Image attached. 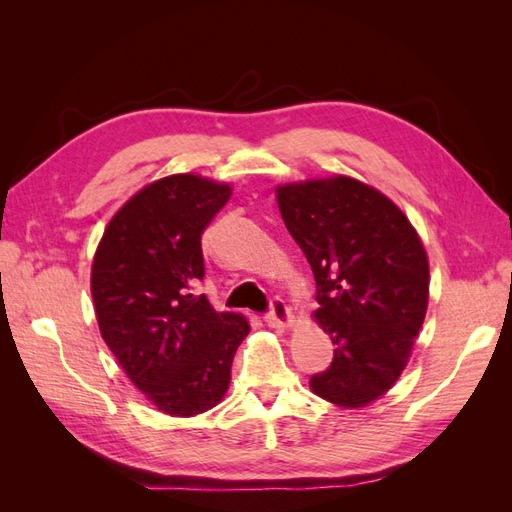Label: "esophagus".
<instances>
[{
	"mask_svg": "<svg viewBox=\"0 0 512 512\" xmlns=\"http://www.w3.org/2000/svg\"><path fill=\"white\" fill-rule=\"evenodd\" d=\"M265 322L275 331H288L292 327L294 316L290 312V307L282 299H273L271 312L265 316Z\"/></svg>",
	"mask_w": 512,
	"mask_h": 512,
	"instance_id": "1",
	"label": "esophagus"
}]
</instances>
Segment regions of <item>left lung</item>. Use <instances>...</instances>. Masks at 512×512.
I'll list each match as a JSON object with an SVG mask.
<instances>
[{"instance_id": "1", "label": "left lung", "mask_w": 512, "mask_h": 512, "mask_svg": "<svg viewBox=\"0 0 512 512\" xmlns=\"http://www.w3.org/2000/svg\"><path fill=\"white\" fill-rule=\"evenodd\" d=\"M282 220L318 286L314 320L335 344L309 389L337 408H365L406 369L429 303L425 245L389 196L346 175L275 188Z\"/></svg>"}]
</instances>
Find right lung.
Masks as SVG:
<instances>
[{
  "instance_id": "obj_1",
  "label": "right lung",
  "mask_w": 512,
  "mask_h": 512,
  "mask_svg": "<svg viewBox=\"0 0 512 512\" xmlns=\"http://www.w3.org/2000/svg\"><path fill=\"white\" fill-rule=\"evenodd\" d=\"M232 185L194 173L147 183L123 205L91 262V297L106 346L149 404L168 416L218 406L250 322L215 312L200 237Z\"/></svg>"
}]
</instances>
